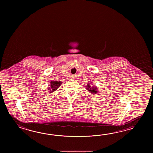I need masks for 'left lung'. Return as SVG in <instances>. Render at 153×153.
Instances as JSON below:
<instances>
[{"label": "left lung", "instance_id": "left-lung-1", "mask_svg": "<svg viewBox=\"0 0 153 153\" xmlns=\"http://www.w3.org/2000/svg\"><path fill=\"white\" fill-rule=\"evenodd\" d=\"M86 88H87V90H88V91H90L93 94H96L97 93V90L96 87H91V86H90V85H87Z\"/></svg>", "mask_w": 153, "mask_h": 153}]
</instances>
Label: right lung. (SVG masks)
<instances>
[{"instance_id": "1", "label": "right lung", "mask_w": 153, "mask_h": 153, "mask_svg": "<svg viewBox=\"0 0 153 153\" xmlns=\"http://www.w3.org/2000/svg\"><path fill=\"white\" fill-rule=\"evenodd\" d=\"M61 81H52L51 82L50 84V87L49 90H50V92H53V91H56L59 86H60V85L61 84Z\"/></svg>"}]
</instances>
